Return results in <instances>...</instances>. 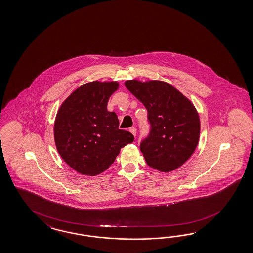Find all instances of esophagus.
<instances>
[{
  "mask_svg": "<svg viewBox=\"0 0 253 253\" xmlns=\"http://www.w3.org/2000/svg\"><path fill=\"white\" fill-rule=\"evenodd\" d=\"M129 132L133 136H136V132H137V129L134 127H130L129 129Z\"/></svg>",
  "mask_w": 253,
  "mask_h": 253,
  "instance_id": "esophagus-1",
  "label": "esophagus"
}]
</instances>
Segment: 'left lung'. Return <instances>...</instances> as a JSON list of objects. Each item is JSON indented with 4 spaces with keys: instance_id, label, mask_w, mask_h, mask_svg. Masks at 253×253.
Returning a JSON list of instances; mask_svg holds the SVG:
<instances>
[{
    "instance_id": "8db88e82",
    "label": "left lung",
    "mask_w": 253,
    "mask_h": 253,
    "mask_svg": "<svg viewBox=\"0 0 253 253\" xmlns=\"http://www.w3.org/2000/svg\"><path fill=\"white\" fill-rule=\"evenodd\" d=\"M125 86L148 112L150 132L140 148L149 167L171 172L197 148L200 122L191 101L167 82L127 81Z\"/></svg>"
}]
</instances>
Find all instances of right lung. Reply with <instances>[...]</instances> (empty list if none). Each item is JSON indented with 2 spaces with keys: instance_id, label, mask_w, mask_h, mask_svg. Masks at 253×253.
I'll return each instance as SVG.
<instances>
[{
  "instance_id": "add662e5",
  "label": "right lung",
  "mask_w": 253,
  "mask_h": 253,
  "mask_svg": "<svg viewBox=\"0 0 253 253\" xmlns=\"http://www.w3.org/2000/svg\"><path fill=\"white\" fill-rule=\"evenodd\" d=\"M116 81H93L71 93L56 114L54 136L63 160L77 172L97 175L114 163L121 148L133 142L127 130L119 129L115 112L107 110Z\"/></svg>"
}]
</instances>
